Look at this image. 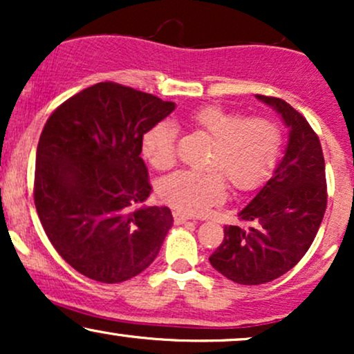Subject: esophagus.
I'll return each mask as SVG.
<instances>
[{"mask_svg":"<svg viewBox=\"0 0 354 354\" xmlns=\"http://www.w3.org/2000/svg\"><path fill=\"white\" fill-rule=\"evenodd\" d=\"M173 218H174V221H176V223H180V225H181V223H186V221H189V216H186V214H183V213H180V211H174V213H173Z\"/></svg>","mask_w":354,"mask_h":354,"instance_id":"obj_1","label":"esophagus"}]
</instances>
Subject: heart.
I'll list each match as a JSON object with an SVG mask.
<instances>
[{"mask_svg": "<svg viewBox=\"0 0 354 354\" xmlns=\"http://www.w3.org/2000/svg\"><path fill=\"white\" fill-rule=\"evenodd\" d=\"M188 123L213 140L206 171H176L160 183V196L173 208L201 214L225 200L228 178L233 188H259L274 171L283 149V131L268 118H246L218 104L194 109ZM143 154L156 169L171 168L176 161V128L160 121L145 133Z\"/></svg>", "mask_w": 354, "mask_h": 354, "instance_id": "heart-1", "label": "heart"}]
</instances>
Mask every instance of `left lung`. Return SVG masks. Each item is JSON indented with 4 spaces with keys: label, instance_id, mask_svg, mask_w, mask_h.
<instances>
[{
    "label": "left lung",
    "instance_id": "1",
    "mask_svg": "<svg viewBox=\"0 0 354 354\" xmlns=\"http://www.w3.org/2000/svg\"><path fill=\"white\" fill-rule=\"evenodd\" d=\"M290 128V141L273 176L238 213L241 226H225L209 256L216 271L239 284H263L290 271L318 233L328 191L319 138L301 113L281 98L256 95Z\"/></svg>",
    "mask_w": 354,
    "mask_h": 354
}]
</instances>
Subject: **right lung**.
<instances>
[{
  "label": "right lung",
  "instance_id": "right-lung-1",
  "mask_svg": "<svg viewBox=\"0 0 354 354\" xmlns=\"http://www.w3.org/2000/svg\"><path fill=\"white\" fill-rule=\"evenodd\" d=\"M174 109L123 84H93L61 103L36 149L35 206L58 254L81 274L121 283L154 261L173 225L151 193L143 135Z\"/></svg>",
  "mask_w": 354,
  "mask_h": 354
}]
</instances>
